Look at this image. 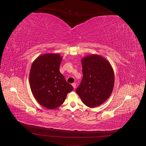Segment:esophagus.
Returning a JSON list of instances; mask_svg holds the SVG:
<instances>
[{
	"label": "esophagus",
	"instance_id": "esophagus-1",
	"mask_svg": "<svg viewBox=\"0 0 146 146\" xmlns=\"http://www.w3.org/2000/svg\"><path fill=\"white\" fill-rule=\"evenodd\" d=\"M72 86H73V88H74V89H76V83H72Z\"/></svg>",
	"mask_w": 146,
	"mask_h": 146
}]
</instances>
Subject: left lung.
I'll return each instance as SVG.
<instances>
[{
  "mask_svg": "<svg viewBox=\"0 0 146 146\" xmlns=\"http://www.w3.org/2000/svg\"><path fill=\"white\" fill-rule=\"evenodd\" d=\"M83 78L76 92L83 104L90 108L107 100L113 90L114 75L111 64L98 55H90L82 59Z\"/></svg>",
  "mask_w": 146,
  "mask_h": 146,
  "instance_id": "1",
  "label": "left lung"
}]
</instances>
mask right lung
<instances>
[{
  "label": "right lung",
  "instance_id": "obj_1",
  "mask_svg": "<svg viewBox=\"0 0 146 146\" xmlns=\"http://www.w3.org/2000/svg\"><path fill=\"white\" fill-rule=\"evenodd\" d=\"M61 61L62 56L58 54H46L38 56L30 69L31 91L38 102L48 109L60 107L73 90L60 72Z\"/></svg>",
  "mask_w": 146,
  "mask_h": 146
}]
</instances>
